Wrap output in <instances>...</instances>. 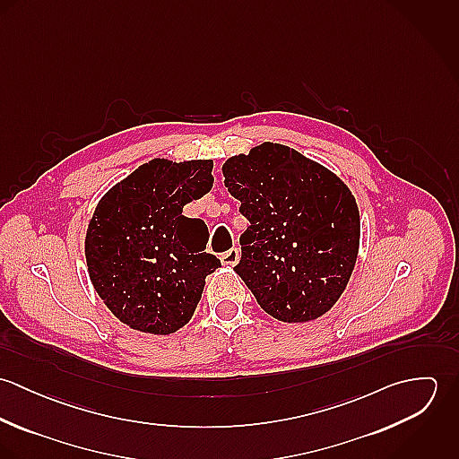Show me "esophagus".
I'll use <instances>...</instances> for the list:
<instances>
[{"mask_svg": "<svg viewBox=\"0 0 459 459\" xmlns=\"http://www.w3.org/2000/svg\"><path fill=\"white\" fill-rule=\"evenodd\" d=\"M238 258H240V251H238L237 247H231L230 251H226V253L221 255V262H222V264H228V266L237 264Z\"/></svg>", "mask_w": 459, "mask_h": 459, "instance_id": "34e87169", "label": "esophagus"}]
</instances>
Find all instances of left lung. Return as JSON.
Masks as SVG:
<instances>
[{"instance_id":"8db88e82","label":"left lung","mask_w":459,"mask_h":459,"mask_svg":"<svg viewBox=\"0 0 459 459\" xmlns=\"http://www.w3.org/2000/svg\"><path fill=\"white\" fill-rule=\"evenodd\" d=\"M224 186L249 221L235 272L264 313L297 324L325 315L355 266V197L324 166L284 144L263 143L222 166Z\"/></svg>"}]
</instances>
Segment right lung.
I'll return each instance as SVG.
<instances>
[{
  "label": "right lung",
  "mask_w": 459,
  "mask_h": 459,
  "mask_svg": "<svg viewBox=\"0 0 459 459\" xmlns=\"http://www.w3.org/2000/svg\"><path fill=\"white\" fill-rule=\"evenodd\" d=\"M212 160L155 159L115 186L86 233L91 284L126 325L173 333L195 315L204 277L221 262L208 255V228L182 215L212 189Z\"/></svg>",
  "instance_id": "1"
}]
</instances>
